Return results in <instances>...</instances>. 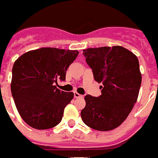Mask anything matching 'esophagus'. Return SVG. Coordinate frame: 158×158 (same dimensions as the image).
<instances>
[{"label": "esophagus", "mask_w": 158, "mask_h": 158, "mask_svg": "<svg viewBox=\"0 0 158 158\" xmlns=\"http://www.w3.org/2000/svg\"><path fill=\"white\" fill-rule=\"evenodd\" d=\"M74 97L77 98H82L83 96L81 94H78L77 92H74Z\"/></svg>", "instance_id": "esophagus-1"}]
</instances>
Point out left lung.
Masks as SVG:
<instances>
[{"label":"left lung","mask_w":158,"mask_h":158,"mask_svg":"<svg viewBox=\"0 0 158 158\" xmlns=\"http://www.w3.org/2000/svg\"><path fill=\"white\" fill-rule=\"evenodd\" d=\"M82 54L94 80L103 85L99 97H85L82 120L98 131L113 130L127 118L137 100L141 85L139 60L121 46L88 48Z\"/></svg>","instance_id":"8db88e82"}]
</instances>
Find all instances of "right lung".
Here are the masks:
<instances>
[{"instance_id": "right-lung-1", "label": "right lung", "mask_w": 158, "mask_h": 158, "mask_svg": "<svg viewBox=\"0 0 158 158\" xmlns=\"http://www.w3.org/2000/svg\"><path fill=\"white\" fill-rule=\"evenodd\" d=\"M79 52L42 48L22 55L12 70L11 92L18 113L31 127L52 128L60 123L73 92L60 90L57 80H65L68 68Z\"/></svg>"}]
</instances>
